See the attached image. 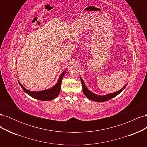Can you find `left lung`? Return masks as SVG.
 Masks as SVG:
<instances>
[{
    "instance_id": "8db88e82",
    "label": "left lung",
    "mask_w": 147,
    "mask_h": 147,
    "mask_svg": "<svg viewBox=\"0 0 147 147\" xmlns=\"http://www.w3.org/2000/svg\"><path fill=\"white\" fill-rule=\"evenodd\" d=\"M81 79V82L82 84V88H83V92L84 93V94L85 95V96L88 98L89 99H90L91 100L95 101V102H105L107 100H109L113 98L115 96H117V95H118L120 92H121L124 89L126 88V86H127V84L126 85H124L121 90L115 92L113 93H110V94H107L105 95H97L96 94H94L92 92H91L90 90H88V88L86 86L85 84H84V81L83 80V79L82 78V77H80Z\"/></svg>"
}]
</instances>
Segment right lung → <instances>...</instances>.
<instances>
[{
	"label": "right lung",
	"mask_w": 147,
	"mask_h": 147,
	"mask_svg": "<svg viewBox=\"0 0 147 147\" xmlns=\"http://www.w3.org/2000/svg\"><path fill=\"white\" fill-rule=\"evenodd\" d=\"M67 70V69H66L61 73L58 78V80H57L55 85L50 89H48V90H45L39 91H29L28 90V89L24 88L23 86V84H22L19 81L18 82L22 89L24 90V91L26 93H27V94L30 97H32L33 98H35L38 100H42V101L51 100L55 99L56 97L59 95L61 91V88L62 80H63L64 75H65V73L66 72Z\"/></svg>",
	"instance_id": "obj_1"
}]
</instances>
